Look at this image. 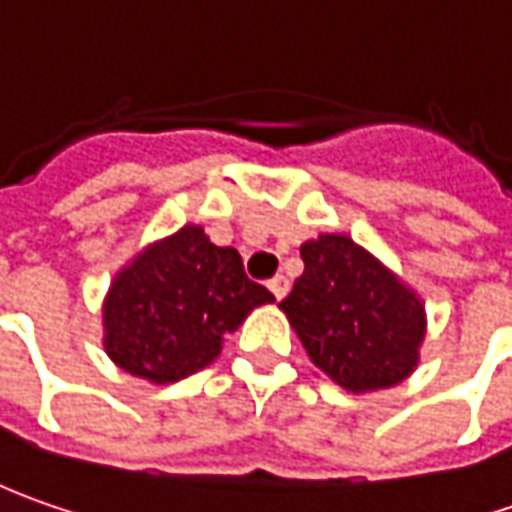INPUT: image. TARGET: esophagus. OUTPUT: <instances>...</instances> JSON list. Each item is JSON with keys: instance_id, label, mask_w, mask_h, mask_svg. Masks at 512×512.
<instances>
[{"instance_id": "esophagus-1", "label": "esophagus", "mask_w": 512, "mask_h": 512, "mask_svg": "<svg viewBox=\"0 0 512 512\" xmlns=\"http://www.w3.org/2000/svg\"><path fill=\"white\" fill-rule=\"evenodd\" d=\"M269 289H272V294L277 300H283V297L289 294V280H286L283 274H274L272 280H269Z\"/></svg>"}]
</instances>
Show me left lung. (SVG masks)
<instances>
[{"label": "left lung", "instance_id": "8db88e82", "mask_svg": "<svg viewBox=\"0 0 512 512\" xmlns=\"http://www.w3.org/2000/svg\"><path fill=\"white\" fill-rule=\"evenodd\" d=\"M300 257L306 269L280 309L311 362L354 394L411 377L425 340L414 291L345 235L306 240Z\"/></svg>", "mask_w": 512, "mask_h": 512}]
</instances>
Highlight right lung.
<instances>
[{
    "label": "right lung",
    "instance_id": "add662e5",
    "mask_svg": "<svg viewBox=\"0 0 512 512\" xmlns=\"http://www.w3.org/2000/svg\"><path fill=\"white\" fill-rule=\"evenodd\" d=\"M272 300L246 277L238 249L215 246L189 223L115 274L104 297V348L133 377L178 382L206 368L223 337Z\"/></svg>",
    "mask_w": 512,
    "mask_h": 512
}]
</instances>
